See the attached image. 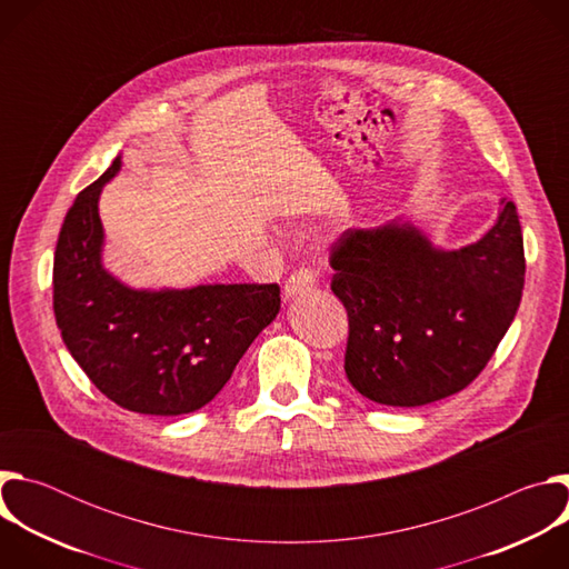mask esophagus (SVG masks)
<instances>
[{
	"label": "esophagus",
	"mask_w": 569,
	"mask_h": 569,
	"mask_svg": "<svg viewBox=\"0 0 569 569\" xmlns=\"http://www.w3.org/2000/svg\"><path fill=\"white\" fill-rule=\"evenodd\" d=\"M315 283H317V279L310 270H297L295 274H290V279L283 286V299L288 301L301 292H310L315 288Z\"/></svg>",
	"instance_id": "1"
}]
</instances>
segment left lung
<instances>
[{"label":"left lung","instance_id":"left-lung-1","mask_svg":"<svg viewBox=\"0 0 569 569\" xmlns=\"http://www.w3.org/2000/svg\"><path fill=\"white\" fill-rule=\"evenodd\" d=\"M331 266V290L349 315L347 378L389 408L468 387L509 331L525 288L522 229L507 200L496 224L457 250L398 216L347 229Z\"/></svg>","mask_w":569,"mask_h":569}]
</instances>
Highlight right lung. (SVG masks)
<instances>
[{
  "instance_id": "right-lung-1",
  "label": "right lung",
  "mask_w": 569,
  "mask_h": 569,
  "mask_svg": "<svg viewBox=\"0 0 569 569\" xmlns=\"http://www.w3.org/2000/svg\"><path fill=\"white\" fill-rule=\"evenodd\" d=\"M121 154L64 216L53 257V312L71 358L123 410L180 417L204 408L274 321L277 283L132 288L103 266V187Z\"/></svg>"
}]
</instances>
